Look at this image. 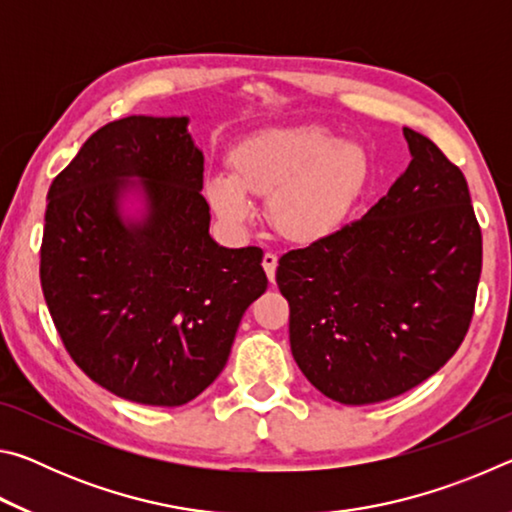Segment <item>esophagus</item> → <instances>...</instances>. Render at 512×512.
Listing matches in <instances>:
<instances>
[{
  "label": "esophagus",
  "mask_w": 512,
  "mask_h": 512,
  "mask_svg": "<svg viewBox=\"0 0 512 512\" xmlns=\"http://www.w3.org/2000/svg\"><path fill=\"white\" fill-rule=\"evenodd\" d=\"M262 266L268 275V280L275 282V268H277V255L275 253H266L262 259Z\"/></svg>",
  "instance_id": "34e87169"
}]
</instances>
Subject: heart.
<instances>
[{
  "instance_id": "1",
  "label": "heart",
  "mask_w": 512,
  "mask_h": 512,
  "mask_svg": "<svg viewBox=\"0 0 512 512\" xmlns=\"http://www.w3.org/2000/svg\"><path fill=\"white\" fill-rule=\"evenodd\" d=\"M366 173V153L357 144L336 142L320 128H273L232 153V176H207L205 194L230 225L253 214L248 194L268 196L273 228L296 244H314L343 223Z\"/></svg>"
}]
</instances>
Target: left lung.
Masks as SVG:
<instances>
[{"instance_id":"left-lung-1","label":"left lung","mask_w":512,"mask_h":512,"mask_svg":"<svg viewBox=\"0 0 512 512\" xmlns=\"http://www.w3.org/2000/svg\"><path fill=\"white\" fill-rule=\"evenodd\" d=\"M411 162L366 216L277 264L298 368L329 400L411 391L461 348L483 241L463 171L404 128Z\"/></svg>"}]
</instances>
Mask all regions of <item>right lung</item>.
<instances>
[{
    "instance_id": "right-lung-1",
    "label": "right lung",
    "mask_w": 512,
    "mask_h": 512,
    "mask_svg": "<svg viewBox=\"0 0 512 512\" xmlns=\"http://www.w3.org/2000/svg\"><path fill=\"white\" fill-rule=\"evenodd\" d=\"M187 124L110 121L47 194L40 284L65 350L106 391L149 406L201 395L268 287L262 250L210 237L203 153ZM131 177L145 194L142 222L118 214Z\"/></svg>"
}]
</instances>
